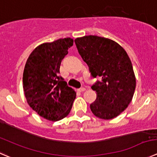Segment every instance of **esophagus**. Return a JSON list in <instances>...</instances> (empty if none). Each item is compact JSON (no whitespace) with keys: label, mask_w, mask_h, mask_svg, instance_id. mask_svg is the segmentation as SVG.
<instances>
[{"label":"esophagus","mask_w":157,"mask_h":157,"mask_svg":"<svg viewBox=\"0 0 157 157\" xmlns=\"http://www.w3.org/2000/svg\"><path fill=\"white\" fill-rule=\"evenodd\" d=\"M85 90H86V88L85 87H82V88H80L79 89H78V91H80V92H82V91H85Z\"/></svg>","instance_id":"34e87169"}]
</instances>
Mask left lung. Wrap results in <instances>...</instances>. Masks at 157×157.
<instances>
[{"instance_id": "8db88e82", "label": "left lung", "mask_w": 157, "mask_h": 157, "mask_svg": "<svg viewBox=\"0 0 157 157\" xmlns=\"http://www.w3.org/2000/svg\"><path fill=\"white\" fill-rule=\"evenodd\" d=\"M75 43L91 76L101 78L91 86L97 98L90 105L91 111L105 120L117 117L131 103L136 88L128 53L114 40L98 36L78 37Z\"/></svg>"}]
</instances>
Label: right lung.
Here are the masks:
<instances>
[{
    "label": "right lung",
    "instance_id": "obj_1",
    "mask_svg": "<svg viewBox=\"0 0 157 157\" xmlns=\"http://www.w3.org/2000/svg\"><path fill=\"white\" fill-rule=\"evenodd\" d=\"M73 45L69 37L45 43L28 57L23 75V87L28 105L46 120L57 121L72 109L76 92L59 76L62 60Z\"/></svg>",
    "mask_w": 157,
    "mask_h": 157
}]
</instances>
